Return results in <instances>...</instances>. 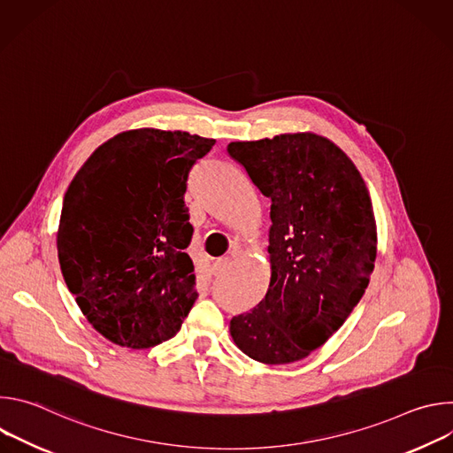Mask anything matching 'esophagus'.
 Returning <instances> with one entry per match:
<instances>
[{
  "mask_svg": "<svg viewBox=\"0 0 453 453\" xmlns=\"http://www.w3.org/2000/svg\"><path fill=\"white\" fill-rule=\"evenodd\" d=\"M231 265V260L229 257H219V260H215V264L211 265V274L213 276H220L227 271V267Z\"/></svg>",
  "mask_w": 453,
  "mask_h": 453,
  "instance_id": "obj_1",
  "label": "esophagus"
}]
</instances>
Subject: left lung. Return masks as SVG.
Returning a JSON list of instances; mask_svg holds the SVG:
<instances>
[{"instance_id": "1", "label": "left lung", "mask_w": 453, "mask_h": 453, "mask_svg": "<svg viewBox=\"0 0 453 453\" xmlns=\"http://www.w3.org/2000/svg\"><path fill=\"white\" fill-rule=\"evenodd\" d=\"M227 154L271 201V283L231 319L234 344L264 364H290L325 344L362 299L376 257L369 191L330 140L303 133L234 142Z\"/></svg>"}]
</instances>
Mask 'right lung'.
<instances>
[{"mask_svg": "<svg viewBox=\"0 0 453 453\" xmlns=\"http://www.w3.org/2000/svg\"><path fill=\"white\" fill-rule=\"evenodd\" d=\"M213 145L182 131L121 133L93 152L64 196V281L93 328L118 346L172 339L199 297L184 193Z\"/></svg>", "mask_w": 453, "mask_h": 453, "instance_id": "right-lung-1", "label": "right lung"}]
</instances>
